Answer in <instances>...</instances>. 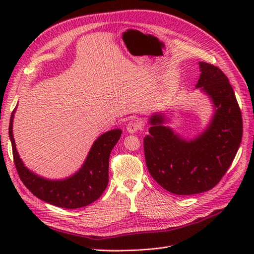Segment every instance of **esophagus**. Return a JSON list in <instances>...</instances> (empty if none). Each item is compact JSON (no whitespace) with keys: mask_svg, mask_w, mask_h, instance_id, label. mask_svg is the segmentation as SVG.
<instances>
[{"mask_svg":"<svg viewBox=\"0 0 254 254\" xmlns=\"http://www.w3.org/2000/svg\"><path fill=\"white\" fill-rule=\"evenodd\" d=\"M141 128H142V122L136 118H132L130 120L126 126V129L129 133H134Z\"/></svg>","mask_w":254,"mask_h":254,"instance_id":"1","label":"esophagus"}]
</instances>
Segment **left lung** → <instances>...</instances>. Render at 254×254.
Wrapping results in <instances>:
<instances>
[{"instance_id":"obj_1","label":"left lung","mask_w":254,"mask_h":254,"mask_svg":"<svg viewBox=\"0 0 254 254\" xmlns=\"http://www.w3.org/2000/svg\"><path fill=\"white\" fill-rule=\"evenodd\" d=\"M196 89L210 99L212 117L201 133L189 139L165 124L162 112L152 113L149 134L144 137L146 165L161 187L175 195L210 190L233 162L243 136L240 106L227 76L220 68L199 63Z\"/></svg>"}]
</instances>
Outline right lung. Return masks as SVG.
<instances>
[{
  "label": "right lung",
  "instance_id": "obj_1",
  "mask_svg": "<svg viewBox=\"0 0 254 254\" xmlns=\"http://www.w3.org/2000/svg\"><path fill=\"white\" fill-rule=\"evenodd\" d=\"M17 107L9 122V139L14 165L24 186L41 200L64 209L89 205L102 196L109 181V157L120 140L122 130L112 129L99 135L91 146L79 170L64 179H48L30 171L23 163L13 139L12 126Z\"/></svg>",
  "mask_w": 254,
  "mask_h": 254
}]
</instances>
